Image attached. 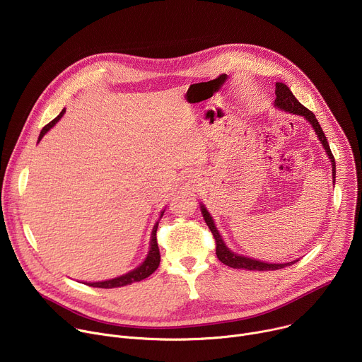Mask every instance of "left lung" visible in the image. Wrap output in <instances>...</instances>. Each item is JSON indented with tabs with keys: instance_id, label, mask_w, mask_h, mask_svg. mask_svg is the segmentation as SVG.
<instances>
[{
	"instance_id": "obj_1",
	"label": "left lung",
	"mask_w": 362,
	"mask_h": 362,
	"mask_svg": "<svg viewBox=\"0 0 362 362\" xmlns=\"http://www.w3.org/2000/svg\"><path fill=\"white\" fill-rule=\"evenodd\" d=\"M275 94H276V98H275V106L284 112H288V113H292V115H298V116H302L305 117L309 123L313 124L315 133L318 134V139L322 143L327 154L331 159V165H332V182L335 183V159H334V154L329 148V144H328V140L315 117V115L308 110L306 107H303L300 103L296 100V97L292 94V91L289 90V87L284 83H276V88H275ZM200 211H202V215H203V219L206 222V225L209 226L214 238H215V242H216V256L218 259L230 267V268H235V269H247V271H276V269H282L285 267H289V265H293L296 261H292V262H288V264H268V262H262V261H257V259H253V257H247V256H243V255H239V253H235L232 252L223 242L219 230L216 229L215 223H214V219L212 216L209 215V212L206 211V208L203 204H200Z\"/></svg>"
}]
</instances>
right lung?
<instances>
[{"mask_svg":"<svg viewBox=\"0 0 362 362\" xmlns=\"http://www.w3.org/2000/svg\"><path fill=\"white\" fill-rule=\"evenodd\" d=\"M66 109L62 110V113L54 119L51 120L47 126L42 127L41 133H40V137H38V141L42 139V136L53 127L64 115ZM165 211L160 214V218L163 216ZM158 225L159 222H156V225H154L153 230H151V238H150V249H148V253L146 256L144 262L137 267L136 269L122 275V276H117L115 279H109V281H101V282H88L87 285L88 286H94V288H119V286H126V285H132L133 282H139L147 276H150L154 271H156L159 268V264H160V252H159V246H158V239H156V232H158Z\"/></svg>","mask_w":362,"mask_h":362,"instance_id":"add662e5","label":"right lung"}]
</instances>
